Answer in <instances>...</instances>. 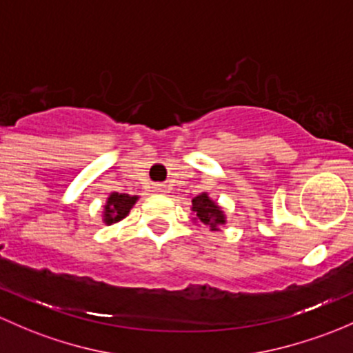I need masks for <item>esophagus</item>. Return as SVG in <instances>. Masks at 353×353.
Returning a JSON list of instances; mask_svg holds the SVG:
<instances>
[{
    "label": "esophagus",
    "mask_w": 353,
    "mask_h": 353,
    "mask_svg": "<svg viewBox=\"0 0 353 353\" xmlns=\"http://www.w3.org/2000/svg\"><path fill=\"white\" fill-rule=\"evenodd\" d=\"M166 190V187L165 185H154V192H165Z\"/></svg>",
    "instance_id": "esophagus-1"
}]
</instances>
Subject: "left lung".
I'll use <instances>...</instances> for the list:
<instances>
[{
	"label": "left lung",
	"instance_id": "1",
	"mask_svg": "<svg viewBox=\"0 0 353 353\" xmlns=\"http://www.w3.org/2000/svg\"><path fill=\"white\" fill-rule=\"evenodd\" d=\"M192 221L199 226H207L210 231H221V228L228 223L226 212L216 201H212L209 192H202L197 197L192 199L190 205Z\"/></svg>",
	"mask_w": 353,
	"mask_h": 353
}]
</instances>
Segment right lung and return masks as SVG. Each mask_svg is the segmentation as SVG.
Segmentation results:
<instances>
[{"label": "right lung", "instance_id": "right-lung-1", "mask_svg": "<svg viewBox=\"0 0 353 353\" xmlns=\"http://www.w3.org/2000/svg\"><path fill=\"white\" fill-rule=\"evenodd\" d=\"M137 201H139L137 195L112 192L107 197V202H105L103 205V212H101V221H103V224L112 226V224L121 223L122 219H125V217L129 216V212L132 210V207L136 205Z\"/></svg>", "mask_w": 353, "mask_h": 353}]
</instances>
